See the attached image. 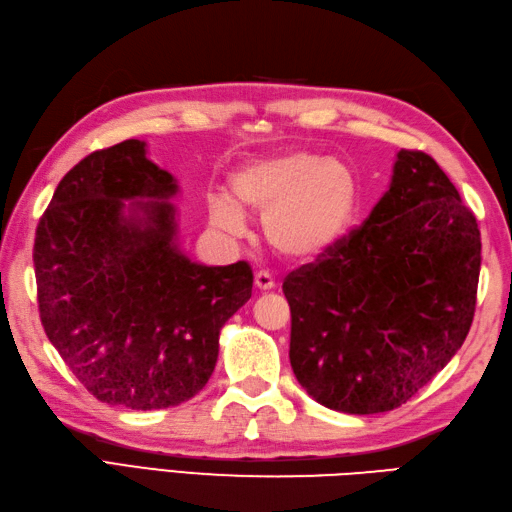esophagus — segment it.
Masks as SVG:
<instances>
[{"label": "esophagus", "instance_id": "esophagus-1", "mask_svg": "<svg viewBox=\"0 0 512 512\" xmlns=\"http://www.w3.org/2000/svg\"><path fill=\"white\" fill-rule=\"evenodd\" d=\"M255 286L259 290H273L275 279H273V275L266 273V270H259V273H255Z\"/></svg>", "mask_w": 512, "mask_h": 512}]
</instances>
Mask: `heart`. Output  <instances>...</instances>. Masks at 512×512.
Here are the masks:
<instances>
[{
    "instance_id": "obj_1",
    "label": "heart",
    "mask_w": 512,
    "mask_h": 512,
    "mask_svg": "<svg viewBox=\"0 0 512 512\" xmlns=\"http://www.w3.org/2000/svg\"><path fill=\"white\" fill-rule=\"evenodd\" d=\"M230 188L237 203L222 193L208 199L210 224L242 235V206L259 210L268 244L290 259H313L333 248L348 233L362 197L353 166L313 150L250 162L233 173Z\"/></svg>"
}]
</instances>
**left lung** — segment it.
<instances>
[{
    "label": "left lung",
    "instance_id": "8db88e82",
    "mask_svg": "<svg viewBox=\"0 0 512 512\" xmlns=\"http://www.w3.org/2000/svg\"><path fill=\"white\" fill-rule=\"evenodd\" d=\"M482 239L442 168L399 150L366 222L284 279L290 366L306 393L350 415L406 404L462 348Z\"/></svg>",
    "mask_w": 512,
    "mask_h": 512
}]
</instances>
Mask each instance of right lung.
Returning a JSON list of instances; mask_svg holds the SVG:
<instances>
[{"label":"right lung","instance_id":"right-lung-1","mask_svg":"<svg viewBox=\"0 0 512 512\" xmlns=\"http://www.w3.org/2000/svg\"><path fill=\"white\" fill-rule=\"evenodd\" d=\"M177 179L126 139L59 182L37 224L42 326L90 395L157 410L213 375L219 330L253 293L246 262L204 266L177 246Z\"/></svg>","mask_w":512,"mask_h":512}]
</instances>
